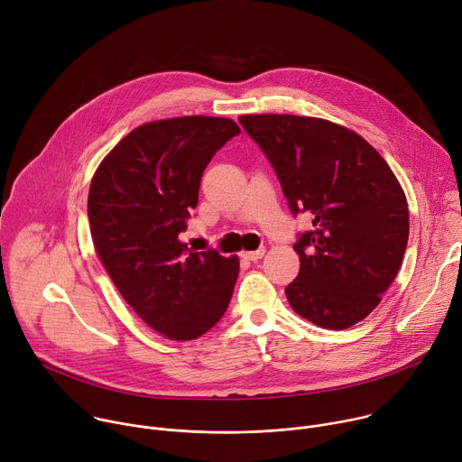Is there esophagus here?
Instances as JSON below:
<instances>
[{
	"mask_svg": "<svg viewBox=\"0 0 462 462\" xmlns=\"http://www.w3.org/2000/svg\"><path fill=\"white\" fill-rule=\"evenodd\" d=\"M263 255H265V248H257V250L243 252V254H241V257H243V259H248V261H257V259H261Z\"/></svg>",
	"mask_w": 462,
	"mask_h": 462,
	"instance_id": "34e87169",
	"label": "esophagus"
}]
</instances>
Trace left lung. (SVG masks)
Instances as JSON below:
<instances>
[{
    "label": "left lung",
    "instance_id": "obj_1",
    "mask_svg": "<svg viewBox=\"0 0 462 462\" xmlns=\"http://www.w3.org/2000/svg\"><path fill=\"white\" fill-rule=\"evenodd\" d=\"M239 122L273 164L291 212L312 217V230L294 243L301 265L285 289L291 307L331 331L358 323L402 265V186L367 141L335 122L274 113Z\"/></svg>",
    "mask_w": 462,
    "mask_h": 462
}]
</instances>
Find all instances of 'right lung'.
Wrapping results in <instances>:
<instances>
[{
    "instance_id": "right-lung-1",
    "label": "right lung",
    "mask_w": 462,
    "mask_h": 462,
    "mask_svg": "<svg viewBox=\"0 0 462 462\" xmlns=\"http://www.w3.org/2000/svg\"><path fill=\"white\" fill-rule=\"evenodd\" d=\"M239 134L219 116L148 122L93 175L88 216L102 265L125 303L170 340L199 338L230 303L237 255L188 252L179 234L199 201L205 168Z\"/></svg>"
}]
</instances>
